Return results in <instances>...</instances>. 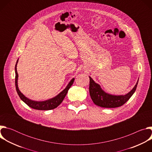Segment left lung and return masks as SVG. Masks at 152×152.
<instances>
[{"label":"left lung","mask_w":152,"mask_h":152,"mask_svg":"<svg viewBox=\"0 0 152 152\" xmlns=\"http://www.w3.org/2000/svg\"><path fill=\"white\" fill-rule=\"evenodd\" d=\"M90 77V94L94 103L103 107H117L124 104L135 93L138 80L133 89L126 95L115 96L105 93L100 86L96 83L93 79Z\"/></svg>","instance_id":"1"}]
</instances>
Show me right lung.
<instances>
[{
    "label": "right lung",
    "instance_id": "right-lung-1",
    "mask_svg": "<svg viewBox=\"0 0 152 152\" xmlns=\"http://www.w3.org/2000/svg\"><path fill=\"white\" fill-rule=\"evenodd\" d=\"M18 62V60L17 61V63L15 64V88L16 91L17 92L18 95L19 96L21 100H23L26 104H28L29 107L33 108L34 110H53L58 107L63 101L64 99L66 97L68 90L71 87V86L73 85L75 78L72 79L71 81L69 82L67 87L65 88L62 92H61L58 95H57L56 97L50 99L49 100H46V101H42V102H37L34 101L29 99L26 97H25L22 93H21L18 88V85H17V79H18V73L17 71V64Z\"/></svg>",
    "mask_w": 152,
    "mask_h": 152
}]
</instances>
